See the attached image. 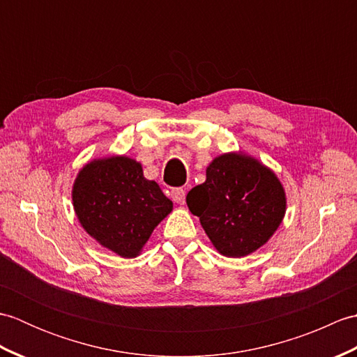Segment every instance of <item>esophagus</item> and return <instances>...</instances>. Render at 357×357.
<instances>
[{"instance_id":"obj_1","label":"esophagus","mask_w":357,"mask_h":357,"mask_svg":"<svg viewBox=\"0 0 357 357\" xmlns=\"http://www.w3.org/2000/svg\"><path fill=\"white\" fill-rule=\"evenodd\" d=\"M170 196L176 204H184L185 202V190H184V188H172Z\"/></svg>"}]
</instances>
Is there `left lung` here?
Returning a JSON list of instances; mask_svg holds the SVG:
<instances>
[{"mask_svg":"<svg viewBox=\"0 0 357 357\" xmlns=\"http://www.w3.org/2000/svg\"><path fill=\"white\" fill-rule=\"evenodd\" d=\"M211 244L241 257L267 242L285 215V192L276 174L256 159L225 153L207 167V179L187 195Z\"/></svg>","mask_w":357,"mask_h":357,"instance_id":"obj_1","label":"left lung"}]
</instances>
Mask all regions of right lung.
<instances>
[{"label":"right lung","instance_id":"obj_1","mask_svg":"<svg viewBox=\"0 0 357 357\" xmlns=\"http://www.w3.org/2000/svg\"><path fill=\"white\" fill-rule=\"evenodd\" d=\"M84 230L123 257L138 256L173 202L127 156L95 159L78 173L72 192Z\"/></svg>","mask_w":357,"mask_h":357}]
</instances>
